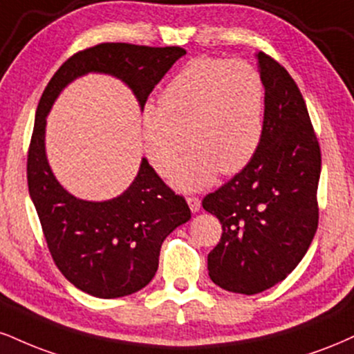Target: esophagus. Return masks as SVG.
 Wrapping results in <instances>:
<instances>
[{"label":"esophagus","mask_w":354,"mask_h":354,"mask_svg":"<svg viewBox=\"0 0 354 354\" xmlns=\"http://www.w3.org/2000/svg\"><path fill=\"white\" fill-rule=\"evenodd\" d=\"M186 201H188L189 209L193 212H198L199 209H201V199L196 198V196H188V198H186Z\"/></svg>","instance_id":"34e87169"}]
</instances>
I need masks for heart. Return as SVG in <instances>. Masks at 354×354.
Returning a JSON list of instances; mask_svg holds the SVG:
<instances>
[{"label":"heart","mask_w":354,"mask_h":354,"mask_svg":"<svg viewBox=\"0 0 354 354\" xmlns=\"http://www.w3.org/2000/svg\"><path fill=\"white\" fill-rule=\"evenodd\" d=\"M266 84L252 64L239 59L196 57L169 80L160 107L143 110V150L166 173L188 143L194 147L169 173L181 191L209 186L218 173L236 174L262 143Z\"/></svg>","instance_id":"heart-1"}]
</instances>
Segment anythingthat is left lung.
Segmentation results:
<instances>
[{"label": "left lung", "mask_w": 354, "mask_h": 354, "mask_svg": "<svg viewBox=\"0 0 354 354\" xmlns=\"http://www.w3.org/2000/svg\"><path fill=\"white\" fill-rule=\"evenodd\" d=\"M266 84L263 136L232 180L203 199L223 224L207 255L211 280L254 295L282 282L299 266L318 227L322 151L295 80L275 59L257 54Z\"/></svg>", "instance_id": "left-lung-1"}]
</instances>
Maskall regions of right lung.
<instances>
[{"instance_id": "1", "label": "right lung", "mask_w": 354, "mask_h": 354, "mask_svg": "<svg viewBox=\"0 0 354 354\" xmlns=\"http://www.w3.org/2000/svg\"><path fill=\"white\" fill-rule=\"evenodd\" d=\"M186 50L102 42L79 50L59 67L42 92L28 151L29 194L55 266L72 285L99 299L142 290L158 270L161 244L188 223V203L156 174L147 158L130 188L109 201H84L59 185L46 158L44 133L54 100L88 72L122 79L140 107Z\"/></svg>"}]
</instances>
